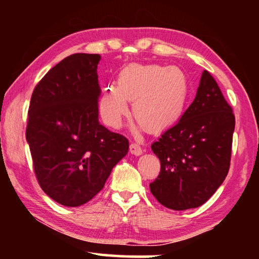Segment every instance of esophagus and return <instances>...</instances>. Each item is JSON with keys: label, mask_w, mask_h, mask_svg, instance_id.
<instances>
[{"label": "esophagus", "mask_w": 259, "mask_h": 259, "mask_svg": "<svg viewBox=\"0 0 259 259\" xmlns=\"http://www.w3.org/2000/svg\"><path fill=\"white\" fill-rule=\"evenodd\" d=\"M129 150H130V153H131V154H134V155H137V156H139V155H142V154H143V150H142V147H140V146L138 145V144H136V143H131V144H130Z\"/></svg>", "instance_id": "esophagus-1"}]
</instances>
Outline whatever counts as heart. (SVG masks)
Instances as JSON below:
<instances>
[{"mask_svg":"<svg viewBox=\"0 0 259 259\" xmlns=\"http://www.w3.org/2000/svg\"><path fill=\"white\" fill-rule=\"evenodd\" d=\"M190 97V81L181 67L159 64H133L117 76V85L104 88L99 99L103 120L120 128L133 102V115L152 133L168 128L179 120Z\"/></svg>","mask_w":259,"mask_h":259,"instance_id":"heart-1","label":"heart"}]
</instances>
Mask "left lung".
<instances>
[{"mask_svg": "<svg viewBox=\"0 0 259 259\" xmlns=\"http://www.w3.org/2000/svg\"><path fill=\"white\" fill-rule=\"evenodd\" d=\"M234 126L231 106L203 71L191 106L152 144L161 162L159 176L150 184L155 199L172 210L207 202L229 172Z\"/></svg>", "mask_w": 259, "mask_h": 259, "instance_id": "1", "label": "left lung"}]
</instances>
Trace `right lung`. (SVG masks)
<instances>
[{
	"label": "right lung",
	"instance_id": "right-lung-1",
	"mask_svg": "<svg viewBox=\"0 0 259 259\" xmlns=\"http://www.w3.org/2000/svg\"><path fill=\"white\" fill-rule=\"evenodd\" d=\"M99 55L74 54L35 87L26 129L34 170L48 196L80 207L103 190L129 150L128 139L98 119Z\"/></svg>",
	"mask_w": 259,
	"mask_h": 259
}]
</instances>
